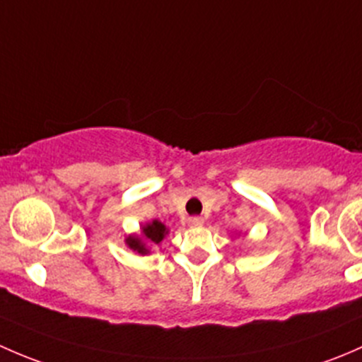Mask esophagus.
Here are the masks:
<instances>
[{
  "label": "esophagus",
  "mask_w": 362,
  "mask_h": 362,
  "mask_svg": "<svg viewBox=\"0 0 362 362\" xmlns=\"http://www.w3.org/2000/svg\"><path fill=\"white\" fill-rule=\"evenodd\" d=\"M188 225L193 226V228H197V226H202L204 218H200V216H192V218H188Z\"/></svg>",
  "instance_id": "34e87169"
}]
</instances>
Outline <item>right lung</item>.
<instances>
[{
	"label": "right lung",
	"mask_w": 362,
	"mask_h": 362,
	"mask_svg": "<svg viewBox=\"0 0 362 362\" xmlns=\"http://www.w3.org/2000/svg\"><path fill=\"white\" fill-rule=\"evenodd\" d=\"M167 233H169L167 226L163 225V223H160L158 219H153V221L146 223V225L141 228V237L139 235H129L125 238V244L129 245L132 251L139 252V255H148V252H150V249H148L146 244L158 245Z\"/></svg>",
	"instance_id": "right-lung-1"
}]
</instances>
